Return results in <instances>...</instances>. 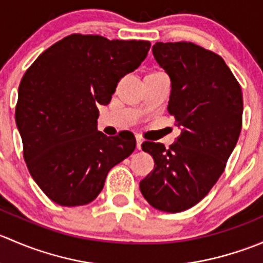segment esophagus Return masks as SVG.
I'll use <instances>...</instances> for the list:
<instances>
[{
	"label": "esophagus",
	"instance_id": "esophagus-1",
	"mask_svg": "<svg viewBox=\"0 0 263 263\" xmlns=\"http://www.w3.org/2000/svg\"><path fill=\"white\" fill-rule=\"evenodd\" d=\"M141 144H142L141 137L136 136V147H137V150H140V148H141Z\"/></svg>",
	"mask_w": 263,
	"mask_h": 263
}]
</instances>
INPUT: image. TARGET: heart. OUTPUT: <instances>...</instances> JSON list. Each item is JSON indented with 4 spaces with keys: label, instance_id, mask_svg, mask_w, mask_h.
Wrapping results in <instances>:
<instances>
[{
    "label": "heart",
    "instance_id": "obj_1",
    "mask_svg": "<svg viewBox=\"0 0 263 263\" xmlns=\"http://www.w3.org/2000/svg\"><path fill=\"white\" fill-rule=\"evenodd\" d=\"M153 73H156V72H153ZM148 75H150V73H148Z\"/></svg>",
    "mask_w": 263,
    "mask_h": 263
}]
</instances>
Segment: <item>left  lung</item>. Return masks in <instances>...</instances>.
<instances>
[{"mask_svg":"<svg viewBox=\"0 0 263 263\" xmlns=\"http://www.w3.org/2000/svg\"><path fill=\"white\" fill-rule=\"evenodd\" d=\"M153 54L171 79L168 112L181 135L169 148L141 145L155 165L140 190L153 208L181 213L200 202L224 172L242 129V89L219 54L195 43L158 42Z\"/></svg>","mask_w":263,"mask_h":263,"instance_id":"8db88e82","label":"left lung"}]
</instances>
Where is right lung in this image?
Masks as SVG:
<instances>
[{
    "label": "right lung",
    "mask_w": 263,
    "mask_h": 263,
    "mask_svg": "<svg viewBox=\"0 0 263 263\" xmlns=\"http://www.w3.org/2000/svg\"><path fill=\"white\" fill-rule=\"evenodd\" d=\"M150 42L71 34L44 50L18 86L15 119L29 173L61 206L98 197L107 174L136 147L131 132L98 131V105L146 58Z\"/></svg>",
    "instance_id": "obj_1"
}]
</instances>
